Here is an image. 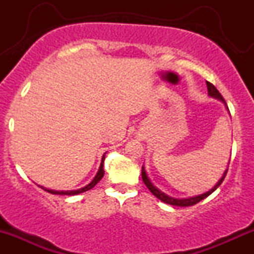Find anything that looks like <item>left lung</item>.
I'll list each match as a JSON object with an SVG mask.
<instances>
[{
    "label": "left lung",
    "mask_w": 254,
    "mask_h": 254,
    "mask_svg": "<svg viewBox=\"0 0 254 254\" xmlns=\"http://www.w3.org/2000/svg\"><path fill=\"white\" fill-rule=\"evenodd\" d=\"M206 87H208V94L210 95L211 98L218 99V100L222 101V103L226 105V101H224L223 97L220 94V92H218V90L216 89V87H215L214 84L206 81ZM226 109L228 110L227 105H226ZM227 172H228V168H227V170L224 171L222 178H221V179L218 180L216 185H215L214 188L211 189V190H209L208 192H205V193L198 194V196L189 197V198H182V199H180V198H173V197L167 196V194L164 193V192H162L161 190H159V189H157L156 186H154L153 183L150 182V179L147 176V172H145V170H144V166H142V179H143V182L145 184V186H147V188H148V190H149L151 193H153L156 198H159L160 200H162V202H164V203L171 204V205H177V206H191V205H194V204H197L198 202H200V200L204 199V198L210 196L212 192L216 190L218 186H220L221 184H222V182L224 180V178H226V176H227Z\"/></svg>",
    "instance_id": "1"
}]
</instances>
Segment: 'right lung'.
Returning a JSON list of instances; mask_svg holds the SVG:
<instances>
[{
    "label": "right lung",
    "mask_w": 254,
    "mask_h": 254,
    "mask_svg": "<svg viewBox=\"0 0 254 254\" xmlns=\"http://www.w3.org/2000/svg\"><path fill=\"white\" fill-rule=\"evenodd\" d=\"M105 154H106V153H105ZM105 154L103 155V159H101V164H100V167H99V171H98L97 176L94 177V179H93L92 182L88 184V185L84 186V188H81V189H78V190H72V191H55V190H50V189L44 188V186H40V185H38V186H40V188H42L43 190H45L46 192H49V193H52V194H66V196H74V194H78V193H82V192L88 191V190H90V189L94 188V186L97 185L99 182H100L101 178L104 177V173H105V171H104Z\"/></svg>",
    "instance_id": "add662e5"
}]
</instances>
